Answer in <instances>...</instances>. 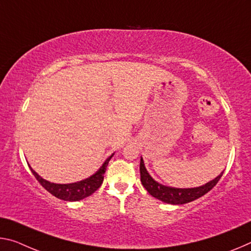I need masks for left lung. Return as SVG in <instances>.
Instances as JSON below:
<instances>
[{"instance_id": "obj_1", "label": "left lung", "mask_w": 251, "mask_h": 251, "mask_svg": "<svg viewBox=\"0 0 251 251\" xmlns=\"http://www.w3.org/2000/svg\"><path fill=\"white\" fill-rule=\"evenodd\" d=\"M140 172H141V182L144 188L147 190L151 196L158 199L165 203L171 204H184L189 203L191 201L197 200V199L204 196L205 193H208L214 185L217 184L222 176V172L220 176H217L214 180L210 181L206 184L199 186V188L193 189H176V188H169V186H164L154 181L144 166V162L143 158H141V164H140Z\"/></svg>"}]
</instances>
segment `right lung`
Listing matches in <instances>:
<instances>
[{
  "label": "right lung",
  "instance_id": "add662e5",
  "mask_svg": "<svg viewBox=\"0 0 251 251\" xmlns=\"http://www.w3.org/2000/svg\"><path fill=\"white\" fill-rule=\"evenodd\" d=\"M114 155V154H113ZM113 155L107 158L104 164L100 169H99L94 176L90 177L82 180L80 182L71 183V184H55V183H51L49 181L45 180L41 176H39L34 171L31 169V172L33 173L34 177L37 178L38 182L45 188L48 192H50L55 198L61 199L65 201H79L81 199H85L93 194L95 191L98 190L99 186L101 185L102 181H104V174L106 172V168L108 165V162Z\"/></svg>",
  "mask_w": 251,
  "mask_h": 251
}]
</instances>
